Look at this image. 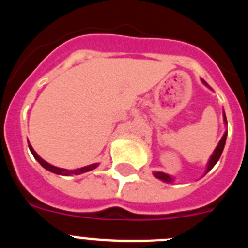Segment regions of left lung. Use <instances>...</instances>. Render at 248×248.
Returning <instances> with one entry per match:
<instances>
[{
	"mask_svg": "<svg viewBox=\"0 0 248 248\" xmlns=\"http://www.w3.org/2000/svg\"><path fill=\"white\" fill-rule=\"evenodd\" d=\"M202 83L205 85H207L209 87V84L205 82V80H202ZM210 88V87H209ZM223 122H225V124H227V120H226V115H225V113H223ZM226 137H227V131H225V134H223V137L221 138L220 143H218V145L216 146V149H215V151L212 153L211 157H210L209 163H207V166H206V172H209L210 170H211L212 168L215 166V164L217 163L218 159H220L221 154H222L223 151V148H225V143H226ZM154 176L157 177V179H160V180L165 181V183H172L174 181V179H172L170 175L165 174V172H160V171H155L154 172Z\"/></svg>",
	"mask_w": 248,
	"mask_h": 248,
	"instance_id": "left-lung-1",
	"label": "left lung"
}]
</instances>
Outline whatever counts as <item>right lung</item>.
Returning <instances> with one entry per match:
<instances>
[{"instance_id":"right-lung-1","label":"right lung","mask_w":248,"mask_h":248,"mask_svg":"<svg viewBox=\"0 0 248 248\" xmlns=\"http://www.w3.org/2000/svg\"><path fill=\"white\" fill-rule=\"evenodd\" d=\"M28 148H30L31 153L33 154L34 159H36L37 161H38V163L43 166V168L47 169L48 171L54 172V174H57V175H65V176H69V175H80V174H84V172H87V171H91V170H93V169H95L98 165H99V164H92V165L84 166V168H80V169H74V170L61 169V168H57V166L50 165V164H48L47 161H45V160H43L42 157L39 156L36 151L33 150V148L31 146V144H28Z\"/></svg>"}]
</instances>
